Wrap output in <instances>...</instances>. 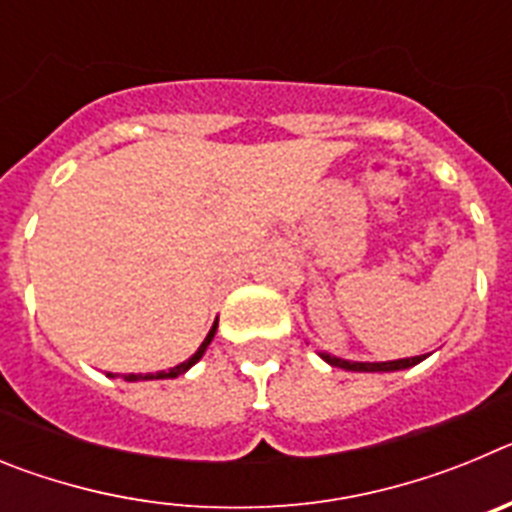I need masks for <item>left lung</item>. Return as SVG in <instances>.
I'll return each instance as SVG.
<instances>
[{"label": "left lung", "instance_id": "8db88e82", "mask_svg": "<svg viewBox=\"0 0 512 512\" xmlns=\"http://www.w3.org/2000/svg\"><path fill=\"white\" fill-rule=\"evenodd\" d=\"M318 356L325 361V364L346 369V372H402V369H410V366L420 364L428 354L413 356V359H395V361H348V359H338V356H330L328 351H318Z\"/></svg>", "mask_w": 512, "mask_h": 512}]
</instances>
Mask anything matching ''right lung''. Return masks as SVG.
<instances>
[{"instance_id":"right-lung-1","label":"right lung","mask_w":512,"mask_h":512,"mask_svg":"<svg viewBox=\"0 0 512 512\" xmlns=\"http://www.w3.org/2000/svg\"><path fill=\"white\" fill-rule=\"evenodd\" d=\"M215 333H217V320H215V325H212V328H210V333H207L205 341H202V346L197 348V351H194V354L189 356L187 361H182V364L171 366L169 372H156V374H122V379H125V382H148V379H174V377H179V374L189 372V369H192V366L197 364V361H200L202 356H205L207 346H210V343H212V338H215ZM110 377H120V374H110Z\"/></svg>"}]
</instances>
